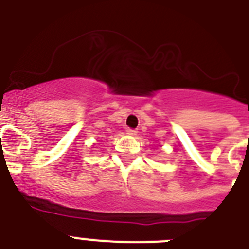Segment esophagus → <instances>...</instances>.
Returning a JSON list of instances; mask_svg holds the SVG:
<instances>
[{
	"label": "esophagus",
	"instance_id": "esophagus-1",
	"mask_svg": "<svg viewBox=\"0 0 249 249\" xmlns=\"http://www.w3.org/2000/svg\"><path fill=\"white\" fill-rule=\"evenodd\" d=\"M127 135L135 136V135H137V131H136V129H133V128H128V129H127Z\"/></svg>",
	"mask_w": 249,
	"mask_h": 249
}]
</instances>
